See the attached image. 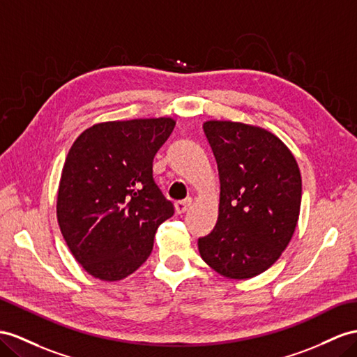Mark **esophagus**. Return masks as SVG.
<instances>
[{
  "mask_svg": "<svg viewBox=\"0 0 357 357\" xmlns=\"http://www.w3.org/2000/svg\"><path fill=\"white\" fill-rule=\"evenodd\" d=\"M191 202H193V200H191V197H188V199H184V200H178V202L175 204V209H176V213H178V214H184V213L187 211V209L190 208Z\"/></svg>",
  "mask_w": 357,
  "mask_h": 357,
  "instance_id": "34e87169",
  "label": "esophagus"
}]
</instances>
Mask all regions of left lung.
<instances>
[{
    "label": "left lung",
    "mask_w": 357,
    "mask_h": 357,
    "mask_svg": "<svg viewBox=\"0 0 357 357\" xmlns=\"http://www.w3.org/2000/svg\"><path fill=\"white\" fill-rule=\"evenodd\" d=\"M204 131L220 176V206L214 229L197 241L199 253L222 276H258L279 259L297 226V161L259 126L209 121Z\"/></svg>",
    "instance_id": "left-lung-1"
}]
</instances>
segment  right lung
<instances>
[{"instance_id":"obj_1","label":"right lung","mask_w":357,"mask_h":357,"mask_svg":"<svg viewBox=\"0 0 357 357\" xmlns=\"http://www.w3.org/2000/svg\"><path fill=\"white\" fill-rule=\"evenodd\" d=\"M170 117L104 122L81 134L63 166L57 218L68 248L100 280H121L149 258L158 226L175 214L153 179Z\"/></svg>"}]
</instances>
